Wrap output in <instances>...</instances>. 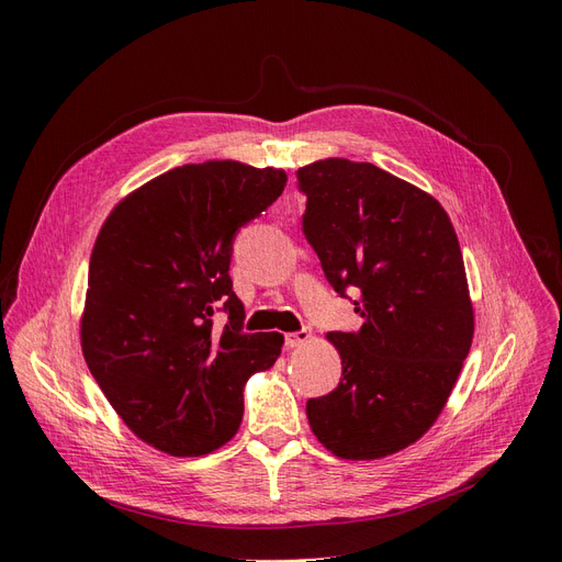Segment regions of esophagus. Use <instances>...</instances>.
Masks as SVG:
<instances>
[{
	"label": "esophagus",
	"mask_w": 562,
	"mask_h": 562,
	"mask_svg": "<svg viewBox=\"0 0 562 562\" xmlns=\"http://www.w3.org/2000/svg\"><path fill=\"white\" fill-rule=\"evenodd\" d=\"M310 339H312V330H307V328H302V330H297V333H288V335H285V347L295 349V347L307 345Z\"/></svg>",
	"instance_id": "34e87169"
}]
</instances>
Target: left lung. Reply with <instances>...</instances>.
Returning a JSON list of instances; mask_svg holds the SVG:
<instances>
[{
    "label": "left lung",
    "mask_w": 562,
    "mask_h": 562,
    "mask_svg": "<svg viewBox=\"0 0 562 562\" xmlns=\"http://www.w3.org/2000/svg\"><path fill=\"white\" fill-rule=\"evenodd\" d=\"M295 176L304 239L363 318L361 330L328 333L342 380L307 401L310 427L342 459L394 454L436 422L471 349L457 234L434 196L372 164L326 159Z\"/></svg>",
    "instance_id": "8db88e82"
}]
</instances>
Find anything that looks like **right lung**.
<instances>
[{
	"mask_svg": "<svg viewBox=\"0 0 562 562\" xmlns=\"http://www.w3.org/2000/svg\"><path fill=\"white\" fill-rule=\"evenodd\" d=\"M288 176L239 161L184 164L126 196L100 229L81 318L83 359L126 427L168 454L225 446L244 384L274 366L283 337L246 333L232 291L236 232ZM228 314L225 329L212 316Z\"/></svg>",
	"mask_w": 562,
	"mask_h": 562,
	"instance_id": "obj_1",
	"label": "right lung"
}]
</instances>
